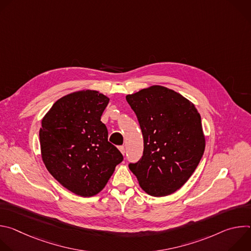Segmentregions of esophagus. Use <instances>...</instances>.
I'll use <instances>...</instances> for the list:
<instances>
[{"label":"esophagus","mask_w":251,"mask_h":251,"mask_svg":"<svg viewBox=\"0 0 251 251\" xmlns=\"http://www.w3.org/2000/svg\"><path fill=\"white\" fill-rule=\"evenodd\" d=\"M118 149H119V151L122 153V155H125V153H126V149H125V147H124V146H119V147H118Z\"/></svg>","instance_id":"esophagus-1"}]
</instances>
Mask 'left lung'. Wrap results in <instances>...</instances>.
I'll list each match as a JSON object with an SVG mask.
<instances>
[{
	"label": "left lung",
	"mask_w": 251,
	"mask_h": 251,
	"mask_svg": "<svg viewBox=\"0 0 251 251\" xmlns=\"http://www.w3.org/2000/svg\"><path fill=\"white\" fill-rule=\"evenodd\" d=\"M126 100L144 138L142 158L129 168L148 195L169 196L186 184L203 155L201 115L190 100L161 85L128 94Z\"/></svg>",
	"instance_id": "8db88e82"
}]
</instances>
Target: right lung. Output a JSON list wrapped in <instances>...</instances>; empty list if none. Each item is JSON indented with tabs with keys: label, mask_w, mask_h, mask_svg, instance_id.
Here are the masks:
<instances>
[{
	"label": "right lung",
	"mask_w": 251,
	"mask_h": 251,
	"mask_svg": "<svg viewBox=\"0 0 251 251\" xmlns=\"http://www.w3.org/2000/svg\"><path fill=\"white\" fill-rule=\"evenodd\" d=\"M108 103L96 90L76 91L58 99L42 120L44 164L61 186L80 197L101 192L123 161L100 121Z\"/></svg>",
	"instance_id": "obj_1"
}]
</instances>
